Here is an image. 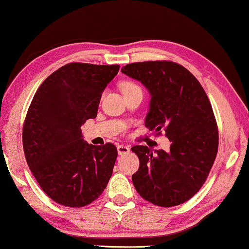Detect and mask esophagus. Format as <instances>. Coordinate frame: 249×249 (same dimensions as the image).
I'll list each match as a JSON object with an SVG mask.
<instances>
[{"label":"esophagus","instance_id":"obj_1","mask_svg":"<svg viewBox=\"0 0 249 249\" xmlns=\"http://www.w3.org/2000/svg\"><path fill=\"white\" fill-rule=\"evenodd\" d=\"M117 153L118 155H125V154L129 153V147L125 145H117Z\"/></svg>","mask_w":249,"mask_h":249}]
</instances>
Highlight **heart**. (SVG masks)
I'll return each mask as SVG.
<instances>
[{"label":"heart","mask_w":249,"mask_h":249,"mask_svg":"<svg viewBox=\"0 0 249 249\" xmlns=\"http://www.w3.org/2000/svg\"><path fill=\"white\" fill-rule=\"evenodd\" d=\"M121 88H122V90H123V93H125V92H128V90L140 89V86L136 85L135 83H132V82H124L123 84L121 85Z\"/></svg>","instance_id":"obj_1"}]
</instances>
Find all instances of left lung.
Masks as SVG:
<instances>
[{
    "mask_svg": "<svg viewBox=\"0 0 249 249\" xmlns=\"http://www.w3.org/2000/svg\"><path fill=\"white\" fill-rule=\"evenodd\" d=\"M122 73L141 82L151 102L145 126L171 141L168 152L136 145L140 168L132 180L144 199L172 207L192 198L216 159L218 131L210 100L196 77L168 61L132 63Z\"/></svg>",
    "mask_w": 249,
    "mask_h": 249,
    "instance_id": "obj_1",
    "label": "left lung"
}]
</instances>
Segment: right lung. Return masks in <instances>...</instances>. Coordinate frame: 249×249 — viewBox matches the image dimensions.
I'll list each match as a JSON object with an SVG mask.
<instances>
[{"label": "right lung", "mask_w": 249, "mask_h": 249, "mask_svg": "<svg viewBox=\"0 0 249 249\" xmlns=\"http://www.w3.org/2000/svg\"><path fill=\"white\" fill-rule=\"evenodd\" d=\"M120 65L70 63L42 83L27 110L23 148L43 192L69 207L98 198L112 176L117 149L89 144L81 126L95 118L102 93Z\"/></svg>", "instance_id": "right-lung-1"}]
</instances>
